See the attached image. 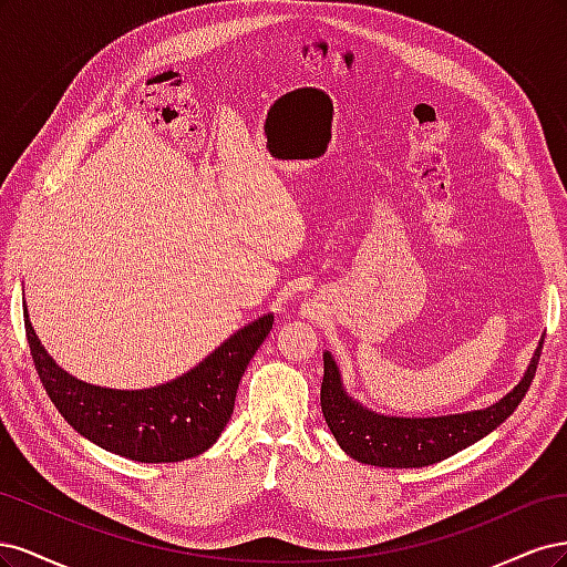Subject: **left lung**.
I'll use <instances>...</instances> for the list:
<instances>
[{
	"label": "left lung",
	"instance_id": "left-lung-1",
	"mask_svg": "<svg viewBox=\"0 0 567 567\" xmlns=\"http://www.w3.org/2000/svg\"><path fill=\"white\" fill-rule=\"evenodd\" d=\"M542 346L532 357L525 379L502 402L487 409L468 411L442 419H388L371 414L352 402L340 385V373L333 357L323 354L321 411L333 437L352 458L381 468H421L466 450L468 444L489 435L502 425L527 394L537 373Z\"/></svg>",
	"mask_w": 567,
	"mask_h": 567
}]
</instances>
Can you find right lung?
<instances>
[{
  "label": "right lung",
  "instance_id": "1",
  "mask_svg": "<svg viewBox=\"0 0 567 567\" xmlns=\"http://www.w3.org/2000/svg\"><path fill=\"white\" fill-rule=\"evenodd\" d=\"M40 381L59 414L99 447L144 463H175L203 454L234 414L241 375L271 331L267 315L234 333L182 379L151 390H106L75 381L40 346L23 310Z\"/></svg>",
  "mask_w": 567,
  "mask_h": 567
}]
</instances>
